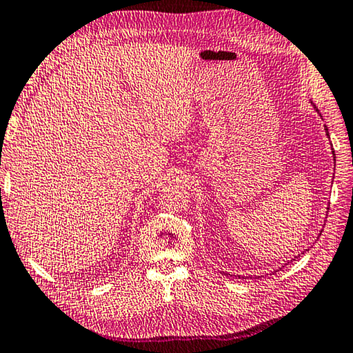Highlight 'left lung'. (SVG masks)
<instances>
[{"label":"left lung","mask_w":353,"mask_h":353,"mask_svg":"<svg viewBox=\"0 0 353 353\" xmlns=\"http://www.w3.org/2000/svg\"><path fill=\"white\" fill-rule=\"evenodd\" d=\"M325 134L328 135V129H327V126H325ZM333 154H334V152H333Z\"/></svg>","instance_id":"1"}]
</instances>
